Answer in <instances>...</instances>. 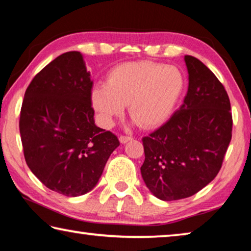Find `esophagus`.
<instances>
[{"label": "esophagus", "instance_id": "esophagus-1", "mask_svg": "<svg viewBox=\"0 0 251 251\" xmlns=\"http://www.w3.org/2000/svg\"><path fill=\"white\" fill-rule=\"evenodd\" d=\"M131 139H133V137H131V136H120V142L122 144H126L127 142L131 141Z\"/></svg>", "mask_w": 251, "mask_h": 251}]
</instances>
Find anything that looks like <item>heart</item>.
I'll return each mask as SVG.
<instances>
[{"instance_id": "obj_1", "label": "heart", "mask_w": 251, "mask_h": 251, "mask_svg": "<svg viewBox=\"0 0 251 251\" xmlns=\"http://www.w3.org/2000/svg\"><path fill=\"white\" fill-rule=\"evenodd\" d=\"M184 86V76L173 65L147 61L124 63L110 71L106 85L93 88L92 105L105 127L112 126L128 104L134 123L148 128L168 120Z\"/></svg>"}]
</instances>
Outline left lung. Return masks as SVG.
<instances>
[{"mask_svg": "<svg viewBox=\"0 0 251 251\" xmlns=\"http://www.w3.org/2000/svg\"><path fill=\"white\" fill-rule=\"evenodd\" d=\"M188 91L167 123L143 138L147 188L165 201L190 197L217 176L231 141L230 100L196 57L185 55Z\"/></svg>", "mask_w": 251, "mask_h": 251, "instance_id": "8db88e82", "label": "left lung"}]
</instances>
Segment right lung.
Listing matches in <instances>:
<instances>
[{
	"mask_svg": "<svg viewBox=\"0 0 251 251\" xmlns=\"http://www.w3.org/2000/svg\"><path fill=\"white\" fill-rule=\"evenodd\" d=\"M83 55L67 52L46 65L25 92L20 134L28 168L53 192L76 197L99 182L120 141L95 125Z\"/></svg>",
	"mask_w": 251,
	"mask_h": 251,
	"instance_id": "add662e5",
	"label": "right lung"
}]
</instances>
